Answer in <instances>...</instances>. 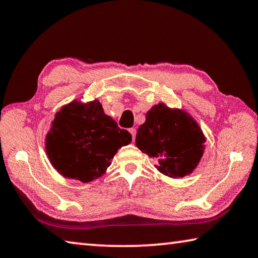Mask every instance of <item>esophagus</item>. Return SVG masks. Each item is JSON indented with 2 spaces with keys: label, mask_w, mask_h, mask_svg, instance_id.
<instances>
[{
  "label": "esophagus",
  "mask_w": 258,
  "mask_h": 258,
  "mask_svg": "<svg viewBox=\"0 0 258 258\" xmlns=\"http://www.w3.org/2000/svg\"><path fill=\"white\" fill-rule=\"evenodd\" d=\"M128 131H130L131 135H132V139H133V141H134V139H135V135H137V130H135V128H130Z\"/></svg>",
  "instance_id": "1"
}]
</instances>
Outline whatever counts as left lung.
Instances as JSON below:
<instances>
[{
  "label": "left lung",
  "mask_w": 258,
  "mask_h": 258,
  "mask_svg": "<svg viewBox=\"0 0 258 258\" xmlns=\"http://www.w3.org/2000/svg\"><path fill=\"white\" fill-rule=\"evenodd\" d=\"M205 141L202 128L189 113L163 102L147 112L135 139L140 150L158 161L156 168L173 178L195 171L204 155Z\"/></svg>",
  "instance_id": "obj_1"
}]
</instances>
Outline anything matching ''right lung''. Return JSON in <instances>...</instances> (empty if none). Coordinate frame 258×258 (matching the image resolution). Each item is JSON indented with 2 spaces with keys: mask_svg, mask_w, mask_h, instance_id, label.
<instances>
[{
  "mask_svg": "<svg viewBox=\"0 0 258 258\" xmlns=\"http://www.w3.org/2000/svg\"><path fill=\"white\" fill-rule=\"evenodd\" d=\"M131 141L132 135L104 113L98 100H74L55 113L45 149L61 175L87 183L102 176L116 152Z\"/></svg>",
  "mask_w": 258,
  "mask_h": 258,
  "instance_id": "right-lung-1",
  "label": "right lung"
}]
</instances>
